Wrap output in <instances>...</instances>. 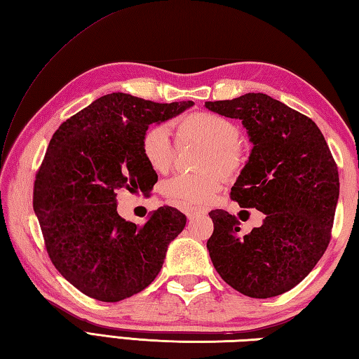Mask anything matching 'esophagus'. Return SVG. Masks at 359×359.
Segmentation results:
<instances>
[{"instance_id": "1", "label": "esophagus", "mask_w": 359, "mask_h": 359, "mask_svg": "<svg viewBox=\"0 0 359 359\" xmlns=\"http://www.w3.org/2000/svg\"><path fill=\"white\" fill-rule=\"evenodd\" d=\"M203 212H205V209H201V208H189V209H186V211H184L186 217L189 220H192L194 217H197L198 214H203Z\"/></svg>"}]
</instances>
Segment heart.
Instances as JSON below:
<instances>
[{
  "label": "heart",
  "instance_id": "obj_1",
  "mask_svg": "<svg viewBox=\"0 0 359 359\" xmlns=\"http://www.w3.org/2000/svg\"><path fill=\"white\" fill-rule=\"evenodd\" d=\"M178 142H200L208 150L203 156L205 173H180L164 184V192L178 206H200L212 201L225 184V175L238 170L242 148L238 144V126L214 112H194L178 121ZM140 151L148 167L156 173H167L177 156V145L165 125H153L144 133Z\"/></svg>",
  "mask_w": 359,
  "mask_h": 359
}]
</instances>
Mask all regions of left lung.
Wrapping results in <instances>:
<instances>
[{"instance_id": "left-lung-1", "label": "left lung", "mask_w": 359, "mask_h": 359, "mask_svg": "<svg viewBox=\"0 0 359 359\" xmlns=\"http://www.w3.org/2000/svg\"><path fill=\"white\" fill-rule=\"evenodd\" d=\"M205 106L239 118L247 130L253 148L231 198L266 214L259 228L239 236L234 215L223 209L209 212V256L223 281L241 294H285L316 267L330 243L339 198L336 162L313 120L266 93Z\"/></svg>"}]
</instances>
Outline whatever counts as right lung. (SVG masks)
Returning a JSON list of instances; mask_svg holds the SVG:
<instances>
[{"mask_svg":"<svg viewBox=\"0 0 359 359\" xmlns=\"http://www.w3.org/2000/svg\"><path fill=\"white\" fill-rule=\"evenodd\" d=\"M192 106L194 101L154 103L116 92L54 133L36 175L32 205L51 262L83 294L120 302L161 272L186 215L162 206L137 226L118 215L117 192H151L158 175L142 156V136L151 123Z\"/></svg>","mask_w":359,"mask_h":359,"instance_id":"obj_1","label":"right lung"}]
</instances>
